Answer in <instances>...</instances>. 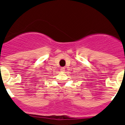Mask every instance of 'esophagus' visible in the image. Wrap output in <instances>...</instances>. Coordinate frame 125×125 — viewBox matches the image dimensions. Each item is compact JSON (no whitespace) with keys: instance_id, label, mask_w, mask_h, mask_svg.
Returning <instances> with one entry per match:
<instances>
[{"instance_id":"1","label":"esophagus","mask_w":125,"mask_h":125,"mask_svg":"<svg viewBox=\"0 0 125 125\" xmlns=\"http://www.w3.org/2000/svg\"><path fill=\"white\" fill-rule=\"evenodd\" d=\"M60 70H61V71H62V72H64V71H65V67H62V68H61Z\"/></svg>"}]
</instances>
